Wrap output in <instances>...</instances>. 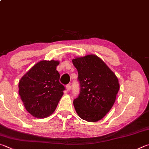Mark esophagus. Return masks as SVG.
I'll return each instance as SVG.
<instances>
[{"label": "esophagus", "instance_id": "1", "mask_svg": "<svg viewBox=\"0 0 149 149\" xmlns=\"http://www.w3.org/2000/svg\"><path fill=\"white\" fill-rule=\"evenodd\" d=\"M66 90H67V91H69L70 89H71V86H70V85H66Z\"/></svg>", "mask_w": 149, "mask_h": 149}]
</instances>
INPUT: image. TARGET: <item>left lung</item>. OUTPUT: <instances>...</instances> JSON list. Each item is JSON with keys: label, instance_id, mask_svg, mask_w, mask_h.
<instances>
[{"label": "left lung", "instance_id": "left-lung-1", "mask_svg": "<svg viewBox=\"0 0 149 149\" xmlns=\"http://www.w3.org/2000/svg\"><path fill=\"white\" fill-rule=\"evenodd\" d=\"M78 72L80 93L74 105L80 118L97 122L111 109L119 90L117 76L105 63L94 55L72 60Z\"/></svg>", "mask_w": 149, "mask_h": 149}]
</instances>
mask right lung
I'll return each mask as SVG.
<instances>
[{
    "mask_svg": "<svg viewBox=\"0 0 149 149\" xmlns=\"http://www.w3.org/2000/svg\"><path fill=\"white\" fill-rule=\"evenodd\" d=\"M56 61H42L36 63L19 82V94L26 110L32 116L43 118L55 111L64 86L59 82Z\"/></svg>",
    "mask_w": 149,
    "mask_h": 149,
    "instance_id": "1",
    "label": "right lung"
}]
</instances>
